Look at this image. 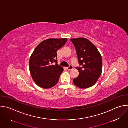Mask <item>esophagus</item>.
<instances>
[{"label":"esophagus","instance_id":"esophagus-1","mask_svg":"<svg viewBox=\"0 0 128 128\" xmlns=\"http://www.w3.org/2000/svg\"><path fill=\"white\" fill-rule=\"evenodd\" d=\"M73 67L72 66V65H70L68 67H67L66 69L68 70H71L72 69H73Z\"/></svg>","mask_w":128,"mask_h":128}]
</instances>
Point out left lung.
Listing matches in <instances>:
<instances>
[{
    "mask_svg": "<svg viewBox=\"0 0 128 128\" xmlns=\"http://www.w3.org/2000/svg\"><path fill=\"white\" fill-rule=\"evenodd\" d=\"M70 40L76 50L79 76L73 79L74 85L81 88H88L96 83L102 69L100 54L96 47L86 38H72Z\"/></svg>",
    "mask_w": 128,
    "mask_h": 128,
    "instance_id": "8db88e82",
    "label": "left lung"
}]
</instances>
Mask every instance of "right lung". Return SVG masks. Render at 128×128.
<instances>
[{"label":"right lung","mask_w":128,"mask_h":128,"mask_svg":"<svg viewBox=\"0 0 128 128\" xmlns=\"http://www.w3.org/2000/svg\"><path fill=\"white\" fill-rule=\"evenodd\" d=\"M67 40L64 38H49L41 42L32 54L30 71L36 85L47 89L54 86L63 71L57 64V52Z\"/></svg>","instance_id":"1"}]
</instances>
